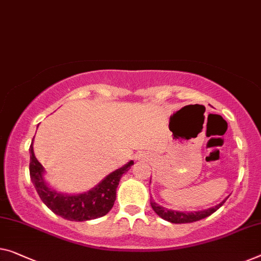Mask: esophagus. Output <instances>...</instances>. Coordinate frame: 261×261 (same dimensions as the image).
Returning a JSON list of instances; mask_svg holds the SVG:
<instances>
[{"mask_svg": "<svg viewBox=\"0 0 261 261\" xmlns=\"http://www.w3.org/2000/svg\"><path fill=\"white\" fill-rule=\"evenodd\" d=\"M136 157H137V158H139V157H141V154H139V155H136Z\"/></svg>", "mask_w": 261, "mask_h": 261, "instance_id": "34e87169", "label": "esophagus"}]
</instances>
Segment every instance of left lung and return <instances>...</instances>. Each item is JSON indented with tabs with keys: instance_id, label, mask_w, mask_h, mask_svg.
I'll return each mask as SVG.
<instances>
[{
	"instance_id": "obj_1",
	"label": "left lung",
	"mask_w": 261,
	"mask_h": 261,
	"mask_svg": "<svg viewBox=\"0 0 261 261\" xmlns=\"http://www.w3.org/2000/svg\"><path fill=\"white\" fill-rule=\"evenodd\" d=\"M227 199V198H226ZM226 199L221 201L220 204L216 205L215 207H210L207 210H203V211H196V212H181V211H174V210H168L163 206L158 205L152 200V197H151L150 204L151 207L153 208V211L157 213V215L163 218V219L170 221V223L173 224H186V223H193V221H198L200 219H204V218L211 216L213 212H216L218 208L223 205Z\"/></svg>"
}]
</instances>
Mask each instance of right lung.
Masks as SVG:
<instances>
[{
  "label": "right lung",
  "mask_w": 261,
  "mask_h": 261,
  "mask_svg": "<svg viewBox=\"0 0 261 261\" xmlns=\"http://www.w3.org/2000/svg\"><path fill=\"white\" fill-rule=\"evenodd\" d=\"M34 142V139H33ZM33 142L29 147L30 179L40 196L41 200L57 216L71 221H85L106 216L114 206L116 200V189L119 180L134 164L130 161L122 168L104 178L92 190L80 194H64L50 189L43 179L44 169L34 154Z\"/></svg>",
  "instance_id": "add662e5"
}]
</instances>
